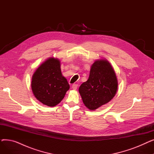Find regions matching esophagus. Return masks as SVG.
<instances>
[{
  "instance_id": "obj_1",
  "label": "esophagus",
  "mask_w": 154,
  "mask_h": 154,
  "mask_svg": "<svg viewBox=\"0 0 154 154\" xmlns=\"http://www.w3.org/2000/svg\"><path fill=\"white\" fill-rule=\"evenodd\" d=\"M77 87H78V85L77 84H73L72 85V88H73L74 90H76L77 88Z\"/></svg>"
}]
</instances>
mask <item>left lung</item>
<instances>
[{
    "mask_svg": "<svg viewBox=\"0 0 154 154\" xmlns=\"http://www.w3.org/2000/svg\"><path fill=\"white\" fill-rule=\"evenodd\" d=\"M118 80L114 69L106 59L95 60L86 82L79 88L85 107L95 110L110 102L116 95Z\"/></svg>",
    "mask_w": 154,
    "mask_h": 154,
    "instance_id": "obj_1",
    "label": "left lung"
}]
</instances>
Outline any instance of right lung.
Segmentation results:
<instances>
[{"instance_id": "right-lung-1", "label": "right lung", "mask_w": 154, "mask_h": 154, "mask_svg": "<svg viewBox=\"0 0 154 154\" xmlns=\"http://www.w3.org/2000/svg\"><path fill=\"white\" fill-rule=\"evenodd\" d=\"M31 88L35 97L45 106L54 107L62 101L70 86L58 59L49 57L40 65L32 75Z\"/></svg>"}]
</instances>
